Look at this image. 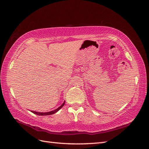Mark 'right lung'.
Returning a JSON list of instances; mask_svg holds the SVG:
<instances>
[{
  "instance_id": "add662e5",
  "label": "right lung",
  "mask_w": 149,
  "mask_h": 149,
  "mask_svg": "<svg viewBox=\"0 0 149 149\" xmlns=\"http://www.w3.org/2000/svg\"><path fill=\"white\" fill-rule=\"evenodd\" d=\"M65 102L62 104L58 107L56 109L54 110V111H49V112H36V111H31V112H33V113L37 114V115H39V116H48V115H52V114H53L56 113V112H58V111H59L61 108L63 106L65 105Z\"/></svg>"
}]
</instances>
